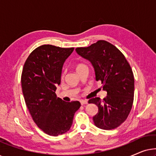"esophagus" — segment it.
Returning a JSON list of instances; mask_svg holds the SVG:
<instances>
[{"instance_id": "34e87169", "label": "esophagus", "mask_w": 156, "mask_h": 156, "mask_svg": "<svg viewBox=\"0 0 156 156\" xmlns=\"http://www.w3.org/2000/svg\"><path fill=\"white\" fill-rule=\"evenodd\" d=\"M80 103L82 105H84V104H88V101L87 100H80Z\"/></svg>"}]
</instances>
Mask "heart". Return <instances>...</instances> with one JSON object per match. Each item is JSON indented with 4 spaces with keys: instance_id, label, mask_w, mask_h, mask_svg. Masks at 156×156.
I'll list each match as a JSON object with an SVG mask.
<instances>
[{
    "instance_id": "heart-1",
    "label": "heart",
    "mask_w": 156,
    "mask_h": 156,
    "mask_svg": "<svg viewBox=\"0 0 156 156\" xmlns=\"http://www.w3.org/2000/svg\"><path fill=\"white\" fill-rule=\"evenodd\" d=\"M84 65H82V64H81V65H77V67H76V69H77V68H79V67H82V66H83Z\"/></svg>"
}]
</instances>
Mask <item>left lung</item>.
Instances as JSON below:
<instances>
[{
  "label": "left lung",
  "instance_id": "1",
  "mask_svg": "<svg viewBox=\"0 0 156 156\" xmlns=\"http://www.w3.org/2000/svg\"><path fill=\"white\" fill-rule=\"evenodd\" d=\"M75 50L91 63L96 80L101 81L103 89L107 91L103 100L99 97L89 100V104L99 108L94 123L101 129H116L126 121L133 105L134 77L131 66L122 52L105 40Z\"/></svg>",
  "mask_w": 156,
  "mask_h": 156
}]
</instances>
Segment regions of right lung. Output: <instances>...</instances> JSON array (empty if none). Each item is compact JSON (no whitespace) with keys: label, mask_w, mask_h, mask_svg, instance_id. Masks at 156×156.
Masks as SVG:
<instances>
[{"label":"right lung","mask_w":156,"mask_h":156,"mask_svg":"<svg viewBox=\"0 0 156 156\" xmlns=\"http://www.w3.org/2000/svg\"><path fill=\"white\" fill-rule=\"evenodd\" d=\"M74 48L43 44L32 52L25 61L21 86L25 104L38 127L50 136L69 131L80 101H64L55 91L60 84L62 69Z\"/></svg>","instance_id":"obj_1"}]
</instances>
